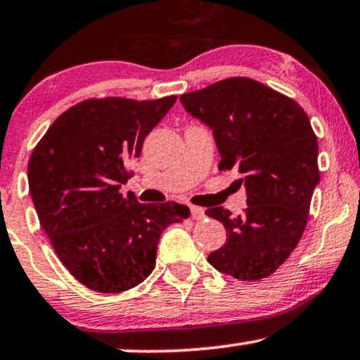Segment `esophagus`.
<instances>
[{
    "label": "esophagus",
    "instance_id": "obj_1",
    "mask_svg": "<svg viewBox=\"0 0 360 360\" xmlns=\"http://www.w3.org/2000/svg\"><path fill=\"white\" fill-rule=\"evenodd\" d=\"M191 214H193V219H198V221H201V219H204V217H206V212H204V209L199 207V206H191Z\"/></svg>",
    "mask_w": 360,
    "mask_h": 360
}]
</instances>
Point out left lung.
I'll return each instance as SVG.
<instances>
[{
  "label": "left lung",
  "mask_w": 360,
  "mask_h": 360,
  "mask_svg": "<svg viewBox=\"0 0 360 360\" xmlns=\"http://www.w3.org/2000/svg\"><path fill=\"white\" fill-rule=\"evenodd\" d=\"M181 103L211 126L219 169L239 172L248 193L239 216L222 206L206 211L227 233L207 261L239 281H261L279 269L306 229L321 179L311 121L294 99L243 76L184 93Z\"/></svg>",
  "instance_id": "left-lung-1"
}]
</instances>
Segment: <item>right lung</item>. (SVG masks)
<instances>
[{
    "mask_svg": "<svg viewBox=\"0 0 360 360\" xmlns=\"http://www.w3.org/2000/svg\"><path fill=\"white\" fill-rule=\"evenodd\" d=\"M176 99H84L58 116L31 153L39 224L63 266L91 290L141 284L156 266L162 231L191 216L183 204H141L120 191L131 177L127 162Z\"/></svg>",
    "mask_w": 360,
    "mask_h": 360,
    "instance_id": "right-lung-1",
    "label": "right lung"
}]
</instances>
